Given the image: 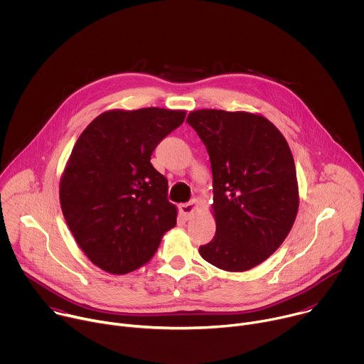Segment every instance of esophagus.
I'll return each mask as SVG.
<instances>
[{
    "label": "esophagus",
    "mask_w": 364,
    "mask_h": 364,
    "mask_svg": "<svg viewBox=\"0 0 364 364\" xmlns=\"http://www.w3.org/2000/svg\"><path fill=\"white\" fill-rule=\"evenodd\" d=\"M196 209H197V200H194V198L190 200L188 203L180 204V212H181V215H183L186 219H190V218L194 215Z\"/></svg>",
    "instance_id": "34e87169"
}]
</instances>
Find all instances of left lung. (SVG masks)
Masks as SVG:
<instances>
[{
  "instance_id": "8db88e82",
  "label": "left lung",
  "mask_w": 364,
  "mask_h": 364,
  "mask_svg": "<svg viewBox=\"0 0 364 364\" xmlns=\"http://www.w3.org/2000/svg\"><path fill=\"white\" fill-rule=\"evenodd\" d=\"M207 148L213 173L216 235L200 246L204 261L243 272L268 259L288 236L298 212L289 145L261 115L200 109L186 121Z\"/></svg>"
}]
</instances>
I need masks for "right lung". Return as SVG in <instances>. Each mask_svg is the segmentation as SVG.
<instances>
[{
	"label": "right lung",
	"instance_id": "add662e5",
	"mask_svg": "<svg viewBox=\"0 0 364 364\" xmlns=\"http://www.w3.org/2000/svg\"><path fill=\"white\" fill-rule=\"evenodd\" d=\"M184 118V111L161 108L108 111L76 141L60 180L62 212L100 269L124 275L141 268L176 226L168 181L149 160Z\"/></svg>",
	"mask_w": 364,
	"mask_h": 364
}]
</instances>
